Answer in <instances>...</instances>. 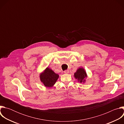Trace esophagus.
<instances>
[{"mask_svg":"<svg viewBox=\"0 0 124 124\" xmlns=\"http://www.w3.org/2000/svg\"><path fill=\"white\" fill-rule=\"evenodd\" d=\"M69 70H64V73L65 74H68L69 73Z\"/></svg>","mask_w":124,"mask_h":124,"instance_id":"obj_1","label":"esophagus"}]
</instances>
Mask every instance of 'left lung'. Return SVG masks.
Masks as SVG:
<instances>
[{"label":"left lung","instance_id":"obj_1","mask_svg":"<svg viewBox=\"0 0 124 124\" xmlns=\"http://www.w3.org/2000/svg\"><path fill=\"white\" fill-rule=\"evenodd\" d=\"M74 77L75 78L78 79V82L79 81L80 83H84L85 82V78H87V74L83 68H79L74 74Z\"/></svg>","mask_w":124,"mask_h":124}]
</instances>
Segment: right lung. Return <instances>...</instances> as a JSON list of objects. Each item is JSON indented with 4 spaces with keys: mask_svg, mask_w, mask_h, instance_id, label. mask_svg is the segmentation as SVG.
<instances>
[{
    "mask_svg": "<svg viewBox=\"0 0 124 124\" xmlns=\"http://www.w3.org/2000/svg\"><path fill=\"white\" fill-rule=\"evenodd\" d=\"M58 78L59 75L49 68H46L40 75L41 81L47 87H52Z\"/></svg>",
    "mask_w": 124,
    "mask_h": 124,
    "instance_id": "1",
    "label": "right lung"
}]
</instances>
